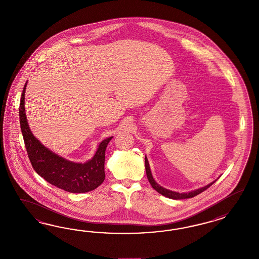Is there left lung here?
<instances>
[{
  "label": "left lung",
  "instance_id": "1",
  "mask_svg": "<svg viewBox=\"0 0 259 259\" xmlns=\"http://www.w3.org/2000/svg\"><path fill=\"white\" fill-rule=\"evenodd\" d=\"M145 169H146V175H147V179L149 181L150 184L152 185V187L155 189L157 192H158L159 194H161L162 196H166V197H169V198H172V199H184V198H191V197H194V196L199 195L200 193H202L205 190L209 188L212 184H213L215 181L206 185L205 187L202 188L197 189L196 191H192V192H189V193H177V192H172L170 190H167V189L161 187L160 185H158L157 182L155 181V180L153 179V176L151 174V170H150L149 162H148V159L147 157H145Z\"/></svg>",
  "mask_w": 259,
  "mask_h": 259
}]
</instances>
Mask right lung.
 <instances>
[{"label":"right lung","instance_id":"right-lung-1","mask_svg":"<svg viewBox=\"0 0 259 259\" xmlns=\"http://www.w3.org/2000/svg\"><path fill=\"white\" fill-rule=\"evenodd\" d=\"M24 84L20 101L19 118L24 145L32 167L47 182L70 193H87L93 191L105 179V150L113 137L100 143L92 159L85 163L71 162L47 149L31 133L24 112Z\"/></svg>","mask_w":259,"mask_h":259}]
</instances>
